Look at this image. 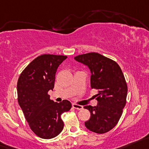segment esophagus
Returning <instances> with one entry per match:
<instances>
[{
	"label": "esophagus",
	"instance_id": "obj_1",
	"mask_svg": "<svg viewBox=\"0 0 149 149\" xmlns=\"http://www.w3.org/2000/svg\"><path fill=\"white\" fill-rule=\"evenodd\" d=\"M72 107H73L74 109H83L82 105H80V104H77L76 103L72 104Z\"/></svg>",
	"mask_w": 149,
	"mask_h": 149
}]
</instances>
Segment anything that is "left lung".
Wrapping results in <instances>:
<instances>
[{"instance_id": "8db88e82", "label": "left lung", "mask_w": 149, "mask_h": 149, "mask_svg": "<svg viewBox=\"0 0 149 149\" xmlns=\"http://www.w3.org/2000/svg\"><path fill=\"white\" fill-rule=\"evenodd\" d=\"M74 58L88 66L91 88L98 92L95 95L97 106H84L91 112L85 125L95 133L108 132L118 123L127 102V85L123 73L117 62L95 52Z\"/></svg>"}]
</instances>
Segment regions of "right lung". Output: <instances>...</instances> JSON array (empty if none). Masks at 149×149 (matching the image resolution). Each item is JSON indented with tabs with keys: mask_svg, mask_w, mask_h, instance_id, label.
<instances>
[{
	"mask_svg": "<svg viewBox=\"0 0 149 149\" xmlns=\"http://www.w3.org/2000/svg\"><path fill=\"white\" fill-rule=\"evenodd\" d=\"M66 56L42 54L21 73L17 84V100L31 130L45 139L56 137L63 129L61 114L71 108L64 100L54 102L48 92L54 88L55 75Z\"/></svg>",
	"mask_w": 149,
	"mask_h": 149,
	"instance_id": "add662e5",
	"label": "right lung"
}]
</instances>
